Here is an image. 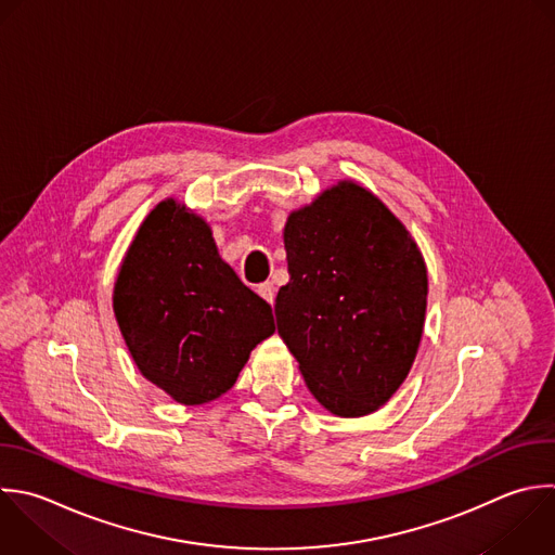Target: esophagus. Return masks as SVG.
<instances>
[{
	"instance_id": "esophagus-1",
	"label": "esophagus",
	"mask_w": 555,
	"mask_h": 555,
	"mask_svg": "<svg viewBox=\"0 0 555 555\" xmlns=\"http://www.w3.org/2000/svg\"><path fill=\"white\" fill-rule=\"evenodd\" d=\"M258 295H260L267 304H273V299H275V286H273V282L260 284V286H258Z\"/></svg>"
}]
</instances>
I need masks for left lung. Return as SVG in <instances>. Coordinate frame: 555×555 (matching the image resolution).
<instances>
[{"label": "left lung", "instance_id": "8db88e82", "mask_svg": "<svg viewBox=\"0 0 555 555\" xmlns=\"http://www.w3.org/2000/svg\"><path fill=\"white\" fill-rule=\"evenodd\" d=\"M288 284L278 334L314 399L336 416H364L408 377L423 336L427 267L388 206L340 180L284 225Z\"/></svg>", "mask_w": 555, "mask_h": 555}]
</instances>
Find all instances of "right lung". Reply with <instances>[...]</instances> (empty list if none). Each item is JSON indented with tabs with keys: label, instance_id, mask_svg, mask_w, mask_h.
Segmentation results:
<instances>
[{
	"label": "right lung",
	"instance_id": "add662e5",
	"mask_svg": "<svg viewBox=\"0 0 555 555\" xmlns=\"http://www.w3.org/2000/svg\"><path fill=\"white\" fill-rule=\"evenodd\" d=\"M113 310L143 377L184 405L228 392L275 332L271 306L223 262L206 219L173 197L130 243Z\"/></svg>",
	"mask_w": 555,
	"mask_h": 555
}]
</instances>
